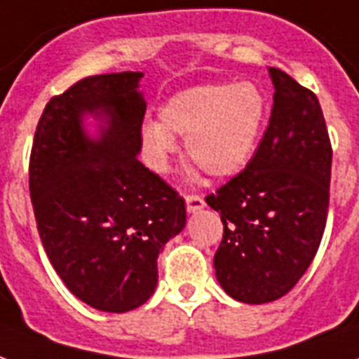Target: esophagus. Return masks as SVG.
Returning <instances> with one entry per match:
<instances>
[{
  "instance_id": "esophagus-1",
  "label": "esophagus",
  "mask_w": 359,
  "mask_h": 359,
  "mask_svg": "<svg viewBox=\"0 0 359 359\" xmlns=\"http://www.w3.org/2000/svg\"><path fill=\"white\" fill-rule=\"evenodd\" d=\"M203 207H205V201H203L201 196H198V194H187L188 213H196V211H200Z\"/></svg>"
}]
</instances>
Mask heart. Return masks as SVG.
<instances>
[{"mask_svg":"<svg viewBox=\"0 0 359 359\" xmlns=\"http://www.w3.org/2000/svg\"><path fill=\"white\" fill-rule=\"evenodd\" d=\"M161 123L142 129L154 169L167 171L177 139L187 137V156L209 177H232L255 152L264 119V97L253 83H211L172 95L159 108Z\"/></svg>","mask_w":359,"mask_h":359,"instance_id":"b5f03b06","label":"heart"}]
</instances>
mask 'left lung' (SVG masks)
Segmentation results:
<instances>
[{
    "label": "left lung",
    "mask_w": 359,
    "mask_h": 359,
    "mask_svg": "<svg viewBox=\"0 0 359 359\" xmlns=\"http://www.w3.org/2000/svg\"><path fill=\"white\" fill-rule=\"evenodd\" d=\"M270 123L245 169L209 194L224 224L215 274L232 299L272 302L314 261L325 230L331 140L320 100L278 68Z\"/></svg>",
    "instance_id": "obj_1"
}]
</instances>
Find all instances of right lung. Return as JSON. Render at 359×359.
<instances>
[{
  "mask_svg": "<svg viewBox=\"0 0 359 359\" xmlns=\"http://www.w3.org/2000/svg\"><path fill=\"white\" fill-rule=\"evenodd\" d=\"M140 72L79 79L53 97L30 154V198L43 249L85 304L127 312L152 297L158 257L187 224L179 192L137 159L146 102ZM83 113L107 118L97 141Z\"/></svg>",
  "mask_w": 359,
  "mask_h": 359,
  "instance_id": "1",
  "label": "right lung"
}]
</instances>
